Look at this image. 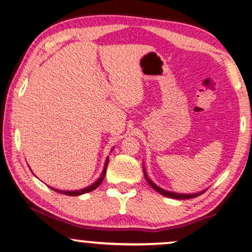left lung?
Listing matches in <instances>:
<instances>
[{"label":"left lung","mask_w":252,"mask_h":252,"mask_svg":"<svg viewBox=\"0 0 252 252\" xmlns=\"http://www.w3.org/2000/svg\"><path fill=\"white\" fill-rule=\"evenodd\" d=\"M144 175H145V178H146V180H147V183L152 186V189H154L155 190H157V192L162 194V195H164L166 197H170V198H177V200H186V198L196 197L198 195H201V194L203 192H205V190H203V192L193 193V194H180V193H175V192H169V190H165V189H161V187H158V185H155V184L152 182L150 178H148V176H147L146 171H145V169H144Z\"/></svg>","instance_id":"8db88e82"}]
</instances>
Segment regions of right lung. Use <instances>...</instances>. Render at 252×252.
Instances as JSON below:
<instances>
[{
    "label": "right lung",
    "instance_id": "1",
    "mask_svg": "<svg viewBox=\"0 0 252 252\" xmlns=\"http://www.w3.org/2000/svg\"><path fill=\"white\" fill-rule=\"evenodd\" d=\"M107 165H108V158H106V162H105V166H104V170H102V173L100 175V177L95 180V182L92 184V185L86 187V189H79V190H60V189H52L55 192H58L60 194H65V195H69V196H77V195H82V194H86V193H89L91 190H94L97 189V187L100 185L102 180L105 178V175H106V169H107Z\"/></svg>",
    "mask_w": 252,
    "mask_h": 252
}]
</instances>
